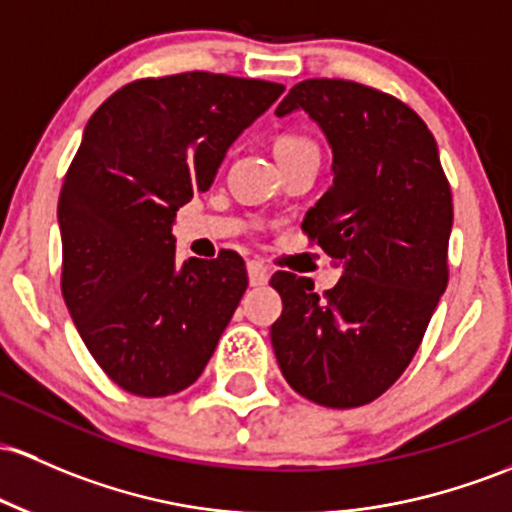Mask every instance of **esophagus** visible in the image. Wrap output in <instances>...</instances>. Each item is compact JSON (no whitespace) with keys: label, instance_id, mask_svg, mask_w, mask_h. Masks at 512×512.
Returning <instances> with one entry per match:
<instances>
[{"label":"esophagus","instance_id":"obj_1","mask_svg":"<svg viewBox=\"0 0 512 512\" xmlns=\"http://www.w3.org/2000/svg\"><path fill=\"white\" fill-rule=\"evenodd\" d=\"M247 279H250V286H265L269 282V269L262 262L250 260L247 262Z\"/></svg>","mask_w":512,"mask_h":512}]
</instances>
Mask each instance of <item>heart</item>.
Wrapping results in <instances>:
<instances>
[{"label":"heart","mask_w":512,"mask_h":512,"mask_svg":"<svg viewBox=\"0 0 512 512\" xmlns=\"http://www.w3.org/2000/svg\"><path fill=\"white\" fill-rule=\"evenodd\" d=\"M303 148H313V140H308L306 136H296V133H284V136L277 138V145H274L277 157L296 153V150H303Z\"/></svg>","instance_id":"1"}]
</instances>
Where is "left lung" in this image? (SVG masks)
Returning <instances> with one entry per match:
<instances>
[{"mask_svg":"<svg viewBox=\"0 0 512 512\" xmlns=\"http://www.w3.org/2000/svg\"><path fill=\"white\" fill-rule=\"evenodd\" d=\"M306 111L333 150V187L301 228L342 267L323 296L291 272L269 328L296 393L325 408L379 398L418 350L447 289L452 192L437 143L403 101L347 80H306L274 114Z\"/></svg>","mask_w":512,"mask_h":512,"instance_id":"1","label":"left lung"}]
</instances>
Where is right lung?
Segmentation results:
<instances>
[{
  "instance_id": "add662e5",
  "label": "right lung",
  "mask_w": 512,
  "mask_h": 512,
  "mask_svg": "<svg viewBox=\"0 0 512 512\" xmlns=\"http://www.w3.org/2000/svg\"><path fill=\"white\" fill-rule=\"evenodd\" d=\"M282 92L277 82L182 72L126 84L84 128L58 201L63 296L123 391H184L216 350L247 289L245 262L223 250L177 265L172 223Z\"/></svg>"
}]
</instances>
